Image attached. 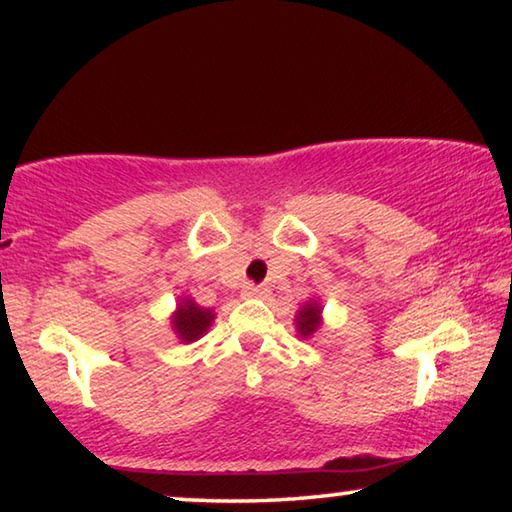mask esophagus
I'll list each match as a JSON object with an SVG mask.
<instances>
[{"label": "esophagus", "mask_w": 512, "mask_h": 512, "mask_svg": "<svg viewBox=\"0 0 512 512\" xmlns=\"http://www.w3.org/2000/svg\"><path fill=\"white\" fill-rule=\"evenodd\" d=\"M266 293L268 291L264 287H257V284H246V287L241 289V296L244 298H264Z\"/></svg>", "instance_id": "obj_1"}]
</instances>
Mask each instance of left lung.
<instances>
[{"mask_svg": "<svg viewBox=\"0 0 512 512\" xmlns=\"http://www.w3.org/2000/svg\"><path fill=\"white\" fill-rule=\"evenodd\" d=\"M320 314H323V307H320L318 300H309L307 305H302L298 309L296 329H298V334L302 336V339H309L311 334H316V329L320 327V323H323Z\"/></svg>", "mask_w": 512, "mask_h": 512, "instance_id": "1", "label": "left lung"}]
</instances>
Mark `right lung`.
<instances>
[{"label": "right lung", "instance_id": "right-lung-1", "mask_svg": "<svg viewBox=\"0 0 512 512\" xmlns=\"http://www.w3.org/2000/svg\"><path fill=\"white\" fill-rule=\"evenodd\" d=\"M214 311L196 305L192 298H180L176 311L171 316L173 332L178 334L180 343H194L212 327Z\"/></svg>", "mask_w": 512, "mask_h": 512}]
</instances>
